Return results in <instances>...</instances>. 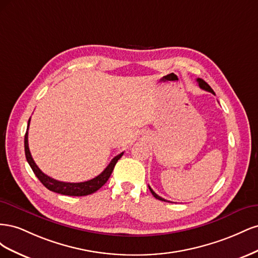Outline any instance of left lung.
<instances>
[{
    "mask_svg": "<svg viewBox=\"0 0 258 258\" xmlns=\"http://www.w3.org/2000/svg\"><path fill=\"white\" fill-rule=\"evenodd\" d=\"M197 82H198V84H199V87L201 88V89H204V90H207V91H209V92H212L213 93V95H215V93H214V91H213V89L212 88H211L210 87V86L204 81V80H202V79H197ZM148 188H150V190H151V192L153 194V196L156 198V199H158V200H161V201H167L166 199H163V198H161L160 196H158V195L157 194H156L152 188H151V187L150 186H148Z\"/></svg>",
    "mask_w": 258,
    "mask_h": 258,
    "instance_id": "8db88e82",
    "label": "left lung"
}]
</instances>
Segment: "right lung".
<instances>
[{"mask_svg":"<svg viewBox=\"0 0 258 258\" xmlns=\"http://www.w3.org/2000/svg\"><path fill=\"white\" fill-rule=\"evenodd\" d=\"M29 124H30V119L28 121V129H29ZM28 129L25 136V153H26V158L27 161L30 165L31 169L33 170L34 174L37 176V178L40 179L41 183L46 187V188L53 191V192H58L61 195H67V196H87V195L96 192L98 189H100L106 182L107 179L110 178L114 167L116 165V162L118 161V159L123 155V153H120L119 155H117L116 157L112 159L105 170L102 173L96 176L95 178L89 179V181L86 182H81V183H67V182H60L57 181L48 175H46L43 173L41 169L36 166V163L34 162L32 156H31L30 150H29V144H28Z\"/></svg>","mask_w":258,"mask_h":258,"instance_id":"1","label":"right lung"}]
</instances>
